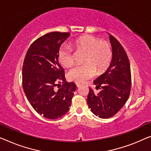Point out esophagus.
<instances>
[{
	"mask_svg": "<svg viewBox=\"0 0 151 151\" xmlns=\"http://www.w3.org/2000/svg\"><path fill=\"white\" fill-rule=\"evenodd\" d=\"M76 87H79L81 86V85L79 84V83H76Z\"/></svg>",
	"mask_w": 151,
	"mask_h": 151,
	"instance_id": "1",
	"label": "esophagus"
}]
</instances>
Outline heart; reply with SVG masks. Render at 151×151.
I'll use <instances>...</instances> for the list:
<instances>
[{
  "instance_id": "b5f03b06",
  "label": "heart",
  "mask_w": 151,
  "mask_h": 151,
  "mask_svg": "<svg viewBox=\"0 0 151 151\" xmlns=\"http://www.w3.org/2000/svg\"><path fill=\"white\" fill-rule=\"evenodd\" d=\"M76 52L84 53L83 66H75L69 70L67 77L70 81L82 83L93 78L96 74L100 75L111 65L113 52L108 42L93 36H84L73 42ZM58 59L62 66H70L74 62L73 49L62 45L58 51Z\"/></svg>"
}]
</instances>
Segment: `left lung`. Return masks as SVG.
<instances>
[{"label":"left lung","instance_id":"obj_1","mask_svg":"<svg viewBox=\"0 0 151 151\" xmlns=\"http://www.w3.org/2000/svg\"><path fill=\"white\" fill-rule=\"evenodd\" d=\"M113 57L109 68L95 81L98 93L89 88L87 104L91 111L102 119L114 116L127 102L131 89V70L127 55L123 46L109 35Z\"/></svg>","mask_w":151,"mask_h":151}]
</instances>
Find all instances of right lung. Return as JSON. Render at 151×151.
<instances>
[{
    "label": "right lung",
    "mask_w": 151,
    "mask_h": 151,
    "mask_svg": "<svg viewBox=\"0 0 151 151\" xmlns=\"http://www.w3.org/2000/svg\"><path fill=\"white\" fill-rule=\"evenodd\" d=\"M69 36V32H60L42 36L30 46L24 61V93L33 109L47 119H56L66 114L76 89L75 83L66 81L58 55Z\"/></svg>",
    "instance_id": "1"
}]
</instances>
